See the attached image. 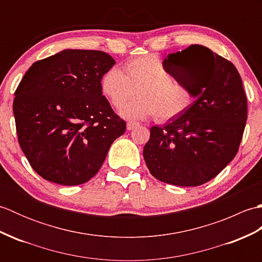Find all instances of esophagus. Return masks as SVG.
Segmentation results:
<instances>
[{"label": "esophagus", "instance_id": "obj_1", "mask_svg": "<svg viewBox=\"0 0 262 262\" xmlns=\"http://www.w3.org/2000/svg\"><path fill=\"white\" fill-rule=\"evenodd\" d=\"M138 125H140V124H138V122H135V121H128V122H127V129H128V130H133V129H134V128L137 127Z\"/></svg>", "mask_w": 262, "mask_h": 262}]
</instances>
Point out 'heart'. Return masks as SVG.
<instances>
[{
    "mask_svg": "<svg viewBox=\"0 0 262 262\" xmlns=\"http://www.w3.org/2000/svg\"><path fill=\"white\" fill-rule=\"evenodd\" d=\"M100 90L115 108H120L137 90L140 97L120 109V116L126 119L154 115L158 120L173 119L185 113L194 99L154 55L130 59L125 72L118 66L110 68L101 76Z\"/></svg>",
    "mask_w": 262,
    "mask_h": 262,
    "instance_id": "heart-1",
    "label": "heart"
}]
</instances>
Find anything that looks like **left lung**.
<instances>
[{
  "mask_svg": "<svg viewBox=\"0 0 262 262\" xmlns=\"http://www.w3.org/2000/svg\"><path fill=\"white\" fill-rule=\"evenodd\" d=\"M163 64L182 72L194 101L163 127L151 128L143 157L158 180L197 187L237 153L248 115L242 79L231 62L202 45L169 54Z\"/></svg>",
  "mask_w": 262,
  "mask_h": 262,
  "instance_id": "obj_1",
  "label": "left lung"
}]
</instances>
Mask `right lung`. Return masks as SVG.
<instances>
[{"instance_id":"add662e5","label":"right lung","mask_w":262,"mask_h":262,"mask_svg":"<svg viewBox=\"0 0 262 262\" xmlns=\"http://www.w3.org/2000/svg\"><path fill=\"white\" fill-rule=\"evenodd\" d=\"M115 65L100 51L64 49L33 63L15 91L19 144L32 169L62 186L97 174L126 122L111 109L100 80Z\"/></svg>"}]
</instances>
